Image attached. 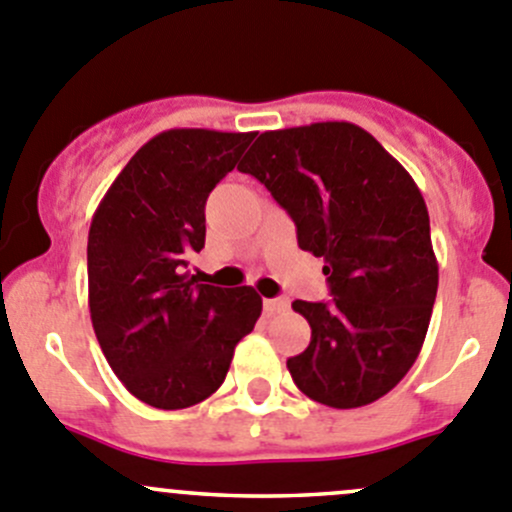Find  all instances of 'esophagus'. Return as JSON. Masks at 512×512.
Here are the masks:
<instances>
[{"label":"esophagus","instance_id":"esophagus-1","mask_svg":"<svg viewBox=\"0 0 512 512\" xmlns=\"http://www.w3.org/2000/svg\"><path fill=\"white\" fill-rule=\"evenodd\" d=\"M287 309H289V299H285V297L265 299V312L267 314H280V312H287Z\"/></svg>","mask_w":512,"mask_h":512}]
</instances>
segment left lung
I'll return each instance as SVG.
<instances>
[{"mask_svg": "<svg viewBox=\"0 0 512 512\" xmlns=\"http://www.w3.org/2000/svg\"><path fill=\"white\" fill-rule=\"evenodd\" d=\"M265 185L322 257L332 302L294 299L312 327L294 384L332 409L389 394L414 366L438 289L423 195L371 133L347 121L265 131L237 165Z\"/></svg>", "mask_w": 512, "mask_h": 512, "instance_id": "left-lung-1", "label": "left lung"}]
</instances>
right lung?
I'll list each match as a JSON object with an SVG mask.
<instances>
[{"label": "right lung", "mask_w": 512, "mask_h": 512, "mask_svg": "<svg viewBox=\"0 0 512 512\" xmlns=\"http://www.w3.org/2000/svg\"><path fill=\"white\" fill-rule=\"evenodd\" d=\"M255 133L170 128L118 173L89 230V309L113 374L143 404L188 409L225 381L255 329L252 287L198 285L188 257L205 245V200Z\"/></svg>", "instance_id": "right-lung-1"}]
</instances>
